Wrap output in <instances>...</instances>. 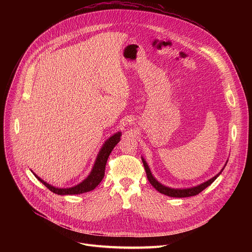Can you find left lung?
<instances>
[{"instance_id": "left-lung-1", "label": "left lung", "mask_w": 252, "mask_h": 252, "mask_svg": "<svg viewBox=\"0 0 252 252\" xmlns=\"http://www.w3.org/2000/svg\"><path fill=\"white\" fill-rule=\"evenodd\" d=\"M141 160H142V163H143V166H145V169H146V172H147V176H148V179L150 184L158 190L159 191L160 193L164 194V195H167V196H170V197H189V196H193V195H196L198 194L199 192H201L203 189H205L207 187H209L215 179H217L220 174L222 172V170L224 169L226 163L228 160H226L224 166L222 167V169L217 174L214 175L213 177H211L210 179H208V181L196 186V187H192V188H189V189H172V188H168V187H165L164 185L160 184L159 182H158L156 177L153 175L152 171H151V168L149 166V164L147 163L146 159L141 158Z\"/></svg>"}]
</instances>
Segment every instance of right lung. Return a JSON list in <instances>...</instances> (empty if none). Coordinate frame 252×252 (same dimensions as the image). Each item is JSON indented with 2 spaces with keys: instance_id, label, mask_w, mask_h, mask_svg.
Returning <instances> with one entry per match:
<instances>
[{
  "instance_id": "right-lung-1",
  "label": "right lung",
  "mask_w": 252,
  "mask_h": 252,
  "mask_svg": "<svg viewBox=\"0 0 252 252\" xmlns=\"http://www.w3.org/2000/svg\"><path fill=\"white\" fill-rule=\"evenodd\" d=\"M121 135H122L121 131L116 132L104 141L101 149L99 150V152L96 156L94 164L90 174L87 176V178L84 179L82 183H80L79 185H77L75 187L66 188V189L55 188V187L49 185L48 183H46L45 181H43V179L41 177H39L37 174H34V173L33 174L35 177L38 178V181H40L46 188H48L51 191H53L56 194L71 195V194H81V193L91 191V190L94 189L99 185V183L102 181V178L104 176L106 160H107V158H109L114 148L118 145V142L121 140Z\"/></svg>"
}]
</instances>
